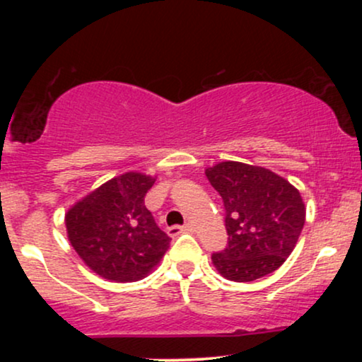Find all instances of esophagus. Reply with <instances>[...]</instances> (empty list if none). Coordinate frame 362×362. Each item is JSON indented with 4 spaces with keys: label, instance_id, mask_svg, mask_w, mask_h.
<instances>
[{
    "label": "esophagus",
    "instance_id": "esophagus-1",
    "mask_svg": "<svg viewBox=\"0 0 362 362\" xmlns=\"http://www.w3.org/2000/svg\"><path fill=\"white\" fill-rule=\"evenodd\" d=\"M194 231V228H192V224H184V226H172V228H168V235L170 236H177V235H180V233H192Z\"/></svg>",
    "mask_w": 362,
    "mask_h": 362
}]
</instances>
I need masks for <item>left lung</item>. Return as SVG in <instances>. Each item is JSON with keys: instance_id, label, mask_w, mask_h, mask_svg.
<instances>
[{"instance_id": "1", "label": "left lung", "mask_w": 362, "mask_h": 362, "mask_svg": "<svg viewBox=\"0 0 362 362\" xmlns=\"http://www.w3.org/2000/svg\"><path fill=\"white\" fill-rule=\"evenodd\" d=\"M226 209L228 247L214 253L223 277L250 282L272 274L296 247L306 219L300 190L269 168L221 161L206 168Z\"/></svg>"}]
</instances>
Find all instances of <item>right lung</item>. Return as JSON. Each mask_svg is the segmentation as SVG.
<instances>
[{"mask_svg":"<svg viewBox=\"0 0 362 362\" xmlns=\"http://www.w3.org/2000/svg\"><path fill=\"white\" fill-rule=\"evenodd\" d=\"M156 177L126 172L91 190L64 216L68 240L78 257L107 281L134 282L151 274L170 247L144 195Z\"/></svg>","mask_w":362,"mask_h":362,"instance_id":"right-lung-1","label":"right lung"}]
</instances>
